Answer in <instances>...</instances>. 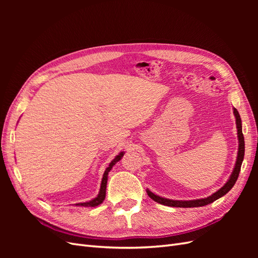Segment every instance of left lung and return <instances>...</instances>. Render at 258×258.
Instances as JSON below:
<instances>
[{
  "label": "left lung",
  "mask_w": 258,
  "mask_h": 258,
  "mask_svg": "<svg viewBox=\"0 0 258 258\" xmlns=\"http://www.w3.org/2000/svg\"><path fill=\"white\" fill-rule=\"evenodd\" d=\"M233 115L236 117V124H237V134H238V154H237V159L235 167H233L232 172L227 179V182L224 184L223 187H221L220 189L215 191L214 194L211 195V196L207 198H202V199H195V200H172V199H168V198H163L158 196V195H155L152 192L150 189H146V192L150 198H152L154 201L158 202L160 205L163 206H168V207H175V208H197V207H204L209 204H212L213 201L217 200L218 198H221L225 196L237 182V178L240 173V169L242 161H243L244 158V137L243 134H242V121H241V117L238 111L233 107Z\"/></svg>",
  "instance_id": "left-lung-1"
}]
</instances>
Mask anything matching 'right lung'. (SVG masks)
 Here are the masks:
<instances>
[{
    "instance_id": "obj_1",
    "label": "right lung",
    "mask_w": 258,
    "mask_h": 258,
    "mask_svg": "<svg viewBox=\"0 0 258 258\" xmlns=\"http://www.w3.org/2000/svg\"><path fill=\"white\" fill-rule=\"evenodd\" d=\"M124 152H120L118 155L115 156V158L110 162V165H108V167L105 169L104 173H103V177H102V181H101V186H100V191L98 194V196L96 198H93L89 201H86V202H81V204H75V206L77 207H97L99 205H101L103 202V200L105 199V194H106V184H107V175H108V172L112 170L113 166H115V163L117 161H119L122 156H123Z\"/></svg>"
}]
</instances>
